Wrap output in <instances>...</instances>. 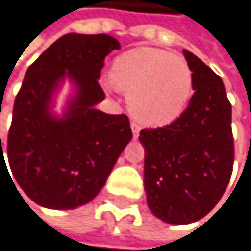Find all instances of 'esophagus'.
<instances>
[{
    "mask_svg": "<svg viewBox=\"0 0 251 251\" xmlns=\"http://www.w3.org/2000/svg\"><path fill=\"white\" fill-rule=\"evenodd\" d=\"M131 129H132V135H134V138H137L138 137V134H140V126L135 123V122H132L131 123Z\"/></svg>",
    "mask_w": 251,
    "mask_h": 251,
    "instance_id": "esophagus-1",
    "label": "esophagus"
}]
</instances>
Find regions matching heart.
Wrapping results in <instances>:
<instances>
[{"label": "heart", "instance_id": "obj_1", "mask_svg": "<svg viewBox=\"0 0 251 251\" xmlns=\"http://www.w3.org/2000/svg\"><path fill=\"white\" fill-rule=\"evenodd\" d=\"M105 85L126 92L131 114L146 126L156 128L185 111L193 95V72L182 57L143 46L114 60Z\"/></svg>", "mask_w": 251, "mask_h": 251}]
</instances>
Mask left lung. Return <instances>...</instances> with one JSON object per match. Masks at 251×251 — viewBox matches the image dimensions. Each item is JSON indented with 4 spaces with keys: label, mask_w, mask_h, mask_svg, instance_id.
Listing matches in <instances>:
<instances>
[{
    "label": "left lung",
    "mask_w": 251,
    "mask_h": 251,
    "mask_svg": "<svg viewBox=\"0 0 251 251\" xmlns=\"http://www.w3.org/2000/svg\"><path fill=\"white\" fill-rule=\"evenodd\" d=\"M193 72L187 110L164 128L141 129L144 191L155 217L190 225L212 211L233 167L232 107L221 78L184 50Z\"/></svg>",
    "instance_id": "left-lung-1"
}]
</instances>
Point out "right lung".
<instances>
[{
    "mask_svg": "<svg viewBox=\"0 0 251 251\" xmlns=\"http://www.w3.org/2000/svg\"><path fill=\"white\" fill-rule=\"evenodd\" d=\"M114 50L120 43L108 34L69 33L25 74L5 151L19 187L43 208L75 209L92 201L132 138L126 116L96 108L105 98L100 69ZM64 82H71L73 93L57 115L55 98Z\"/></svg>",
    "mask_w": 251,
    "mask_h": 251,
    "instance_id": "right-lung-1",
    "label": "right lung"
}]
</instances>
